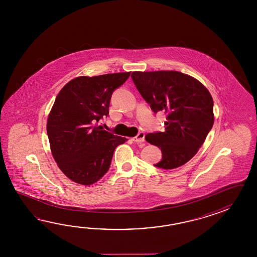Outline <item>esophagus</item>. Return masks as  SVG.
<instances>
[{
  "instance_id": "obj_1",
  "label": "esophagus",
  "mask_w": 257,
  "mask_h": 257,
  "mask_svg": "<svg viewBox=\"0 0 257 257\" xmlns=\"http://www.w3.org/2000/svg\"><path fill=\"white\" fill-rule=\"evenodd\" d=\"M133 142H137V143H141V142H145V133L144 132H139L138 135L136 137H134L133 139Z\"/></svg>"
}]
</instances>
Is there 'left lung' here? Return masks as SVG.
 <instances>
[{
  "label": "left lung",
  "mask_w": 257,
  "mask_h": 257,
  "mask_svg": "<svg viewBox=\"0 0 257 257\" xmlns=\"http://www.w3.org/2000/svg\"><path fill=\"white\" fill-rule=\"evenodd\" d=\"M131 78L153 112L166 114L164 131L145 137L162 151V160L154 166L169 170L186 164L213 126V99L208 89L179 71H134Z\"/></svg>",
  "instance_id": "8db88e82"
}]
</instances>
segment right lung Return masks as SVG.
<instances>
[{"label":"right lung","mask_w":257,"mask_h":257,"mask_svg":"<svg viewBox=\"0 0 257 257\" xmlns=\"http://www.w3.org/2000/svg\"><path fill=\"white\" fill-rule=\"evenodd\" d=\"M131 72L82 76L60 90L47 124L51 153L63 174L89 186L108 171L115 148L126 138L104 131L97 122L109 114L110 99Z\"/></svg>","instance_id":"right-lung-1"}]
</instances>
